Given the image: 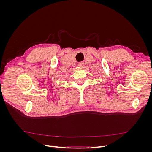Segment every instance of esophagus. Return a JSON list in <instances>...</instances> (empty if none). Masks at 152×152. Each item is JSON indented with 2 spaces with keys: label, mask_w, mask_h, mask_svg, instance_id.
I'll return each instance as SVG.
<instances>
[{
  "label": "esophagus",
  "mask_w": 152,
  "mask_h": 152,
  "mask_svg": "<svg viewBox=\"0 0 152 152\" xmlns=\"http://www.w3.org/2000/svg\"><path fill=\"white\" fill-rule=\"evenodd\" d=\"M78 66H79V67H83L84 66V62H80V63H78Z\"/></svg>",
  "instance_id": "1"
}]
</instances>
